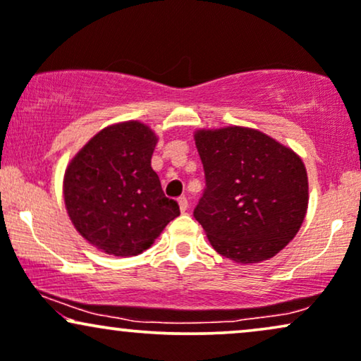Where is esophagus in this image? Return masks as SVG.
<instances>
[{
    "instance_id": "1",
    "label": "esophagus",
    "mask_w": 361,
    "mask_h": 361,
    "mask_svg": "<svg viewBox=\"0 0 361 361\" xmlns=\"http://www.w3.org/2000/svg\"><path fill=\"white\" fill-rule=\"evenodd\" d=\"M177 204H179L180 212H185V211H188V207H189L188 199H185V197H179V201H177Z\"/></svg>"
}]
</instances>
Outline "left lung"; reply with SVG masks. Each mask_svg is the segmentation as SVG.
<instances>
[{
    "instance_id": "obj_1",
    "label": "left lung",
    "mask_w": 361,
    "mask_h": 361,
    "mask_svg": "<svg viewBox=\"0 0 361 361\" xmlns=\"http://www.w3.org/2000/svg\"><path fill=\"white\" fill-rule=\"evenodd\" d=\"M206 190L194 211L211 246L238 264L278 255L308 211V173L295 150L256 128L194 132Z\"/></svg>"
}]
</instances>
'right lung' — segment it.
I'll list each match as a JSON object with an SVG mask.
<instances>
[{
	"label": "right lung",
	"mask_w": 361,
	"mask_h": 361,
	"mask_svg": "<svg viewBox=\"0 0 361 361\" xmlns=\"http://www.w3.org/2000/svg\"><path fill=\"white\" fill-rule=\"evenodd\" d=\"M157 142L139 120L118 122L95 133L66 166L63 199L70 221L105 255H140L180 214L150 166Z\"/></svg>",
	"instance_id": "right-lung-1"
}]
</instances>
